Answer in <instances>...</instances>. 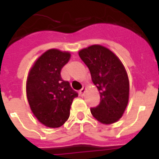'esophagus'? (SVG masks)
I'll use <instances>...</instances> for the list:
<instances>
[{"label":"esophagus","mask_w":159,"mask_h":159,"mask_svg":"<svg viewBox=\"0 0 159 159\" xmlns=\"http://www.w3.org/2000/svg\"><path fill=\"white\" fill-rule=\"evenodd\" d=\"M85 92H86V88H84V87H83V89L80 90V93H81L82 95H83V94L85 93Z\"/></svg>","instance_id":"esophagus-1"}]
</instances>
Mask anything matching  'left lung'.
I'll return each instance as SVG.
<instances>
[{
	"label": "left lung",
	"mask_w": 159,
	"mask_h": 159,
	"mask_svg": "<svg viewBox=\"0 0 159 159\" xmlns=\"http://www.w3.org/2000/svg\"><path fill=\"white\" fill-rule=\"evenodd\" d=\"M78 53L100 91V102L90 109L91 113L101 123H116L126 109L129 94V77L123 63L111 50L100 45L90 46Z\"/></svg>",
	"instance_id": "8db88e82"
}]
</instances>
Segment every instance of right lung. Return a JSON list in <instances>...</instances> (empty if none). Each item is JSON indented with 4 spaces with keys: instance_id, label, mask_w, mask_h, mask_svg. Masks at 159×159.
Returning a JSON list of instances; mask_svg holds the SVG:
<instances>
[{
    "instance_id": "right-lung-1",
    "label": "right lung",
    "mask_w": 159,
    "mask_h": 159,
    "mask_svg": "<svg viewBox=\"0 0 159 159\" xmlns=\"http://www.w3.org/2000/svg\"><path fill=\"white\" fill-rule=\"evenodd\" d=\"M70 58V52L49 49L37 59L28 75L26 94L30 109L38 121L49 128L66 123L73 100L78 95L60 75Z\"/></svg>"
}]
</instances>
